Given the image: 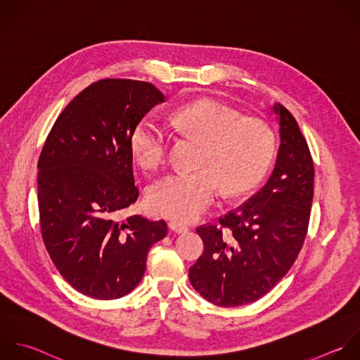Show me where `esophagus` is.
<instances>
[{
    "label": "esophagus",
    "mask_w": 360,
    "mask_h": 360,
    "mask_svg": "<svg viewBox=\"0 0 360 360\" xmlns=\"http://www.w3.org/2000/svg\"><path fill=\"white\" fill-rule=\"evenodd\" d=\"M168 226H169V229H171L172 231H175V233H178V234H181V233H186V231L189 230V227H188V226L181 224V223H178V221H171Z\"/></svg>",
    "instance_id": "34e87169"
}]
</instances>
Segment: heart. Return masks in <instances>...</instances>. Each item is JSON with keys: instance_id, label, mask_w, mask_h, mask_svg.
<instances>
[{"instance_id": "obj_1", "label": "heart", "mask_w": 360, "mask_h": 360, "mask_svg": "<svg viewBox=\"0 0 360 360\" xmlns=\"http://www.w3.org/2000/svg\"><path fill=\"white\" fill-rule=\"evenodd\" d=\"M169 124L202 143L196 172H175L155 182L148 193L151 210L176 221H192L226 196L251 192L265 178L276 151L272 127L220 102L203 99L176 108ZM130 150L146 169H157L169 157L171 136L153 117H141L131 129Z\"/></svg>"}]
</instances>
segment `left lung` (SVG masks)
Returning <instances> with one entry per match:
<instances>
[{"label":"left lung","mask_w":360,"mask_h":360,"mask_svg":"<svg viewBox=\"0 0 360 360\" xmlns=\"http://www.w3.org/2000/svg\"><path fill=\"white\" fill-rule=\"evenodd\" d=\"M281 147L266 185L245 203L196 229L205 251L189 269L193 289L220 307L250 304L271 292L295 264L307 236L314 162L295 119L275 106Z\"/></svg>","instance_id":"1"}]
</instances>
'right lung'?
<instances>
[{"label": "right lung", "instance_id": "right-lung-1", "mask_svg": "<svg viewBox=\"0 0 360 360\" xmlns=\"http://www.w3.org/2000/svg\"><path fill=\"white\" fill-rule=\"evenodd\" d=\"M162 92L146 81L99 79L54 122L37 161L39 223L60 275L79 293L113 300L141 281L164 220L119 213L139 198L129 137Z\"/></svg>", "mask_w": 360, "mask_h": 360}]
</instances>
